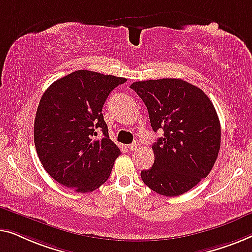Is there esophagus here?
I'll return each mask as SVG.
<instances>
[{
    "label": "esophagus",
    "mask_w": 252,
    "mask_h": 252,
    "mask_svg": "<svg viewBox=\"0 0 252 252\" xmlns=\"http://www.w3.org/2000/svg\"><path fill=\"white\" fill-rule=\"evenodd\" d=\"M138 146H139V144L138 143H132V144L127 145V148H129L130 151H134V150H137Z\"/></svg>",
    "instance_id": "esophagus-1"
}]
</instances>
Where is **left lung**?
Returning a JSON list of instances; mask_svg holds the SVG:
<instances>
[{"label": "left lung", "mask_w": 252, "mask_h": 252, "mask_svg": "<svg viewBox=\"0 0 252 252\" xmlns=\"http://www.w3.org/2000/svg\"><path fill=\"white\" fill-rule=\"evenodd\" d=\"M157 132L154 164L140 172L152 190L164 196L189 192L211 171L220 150V122L207 94L180 79L133 82Z\"/></svg>", "instance_id": "obj_1"}]
</instances>
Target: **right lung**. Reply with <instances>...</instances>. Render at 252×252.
Wrapping results in <instances>:
<instances>
[{
  "label": "right lung",
  "mask_w": 252,
  "mask_h": 252,
  "mask_svg": "<svg viewBox=\"0 0 252 252\" xmlns=\"http://www.w3.org/2000/svg\"><path fill=\"white\" fill-rule=\"evenodd\" d=\"M126 79L80 69L57 80L42 95L34 143L49 175L80 193L100 187L121 152L109 139L102 115L106 99ZM103 137L95 138L97 131Z\"/></svg>",
  "instance_id": "obj_1"
}]
</instances>
